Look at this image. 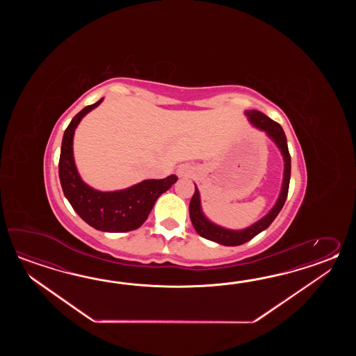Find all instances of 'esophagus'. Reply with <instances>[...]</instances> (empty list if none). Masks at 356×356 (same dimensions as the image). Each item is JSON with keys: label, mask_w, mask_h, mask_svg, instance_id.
Returning a JSON list of instances; mask_svg holds the SVG:
<instances>
[{"label": "esophagus", "mask_w": 356, "mask_h": 356, "mask_svg": "<svg viewBox=\"0 0 356 356\" xmlns=\"http://www.w3.org/2000/svg\"><path fill=\"white\" fill-rule=\"evenodd\" d=\"M192 173H193V168L191 167L189 164H181L177 169L178 177H191Z\"/></svg>", "instance_id": "obj_1"}]
</instances>
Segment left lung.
Wrapping results in <instances>:
<instances>
[{"label": "left lung", "mask_w": 356, "mask_h": 356, "mask_svg": "<svg viewBox=\"0 0 356 356\" xmlns=\"http://www.w3.org/2000/svg\"><path fill=\"white\" fill-rule=\"evenodd\" d=\"M247 115L252 122L253 126H256L257 129L265 131L266 134L270 136L273 143L277 145V147L280 149L281 154L284 156L285 161V170H284V181H282V188H281L280 196L276 204L271 209V211L268 212L262 219L258 220L257 222H254L253 225H250L247 229L243 230H230L225 227H219L216 224L211 222L204 215V212L201 210V201H200V192L197 189L195 184V193L191 198L189 202V216L192 225L196 229L198 235H201L204 239H209L212 242L219 243L222 245H229V247H234V245H241L244 243L250 242L252 238H254L256 235L259 234L261 232H264L265 229L271 225L273 220L276 219V216L281 211L282 206L286 201L289 192V183H290V173H291V159H290V154H289L288 143H286V136L285 132L277 122L273 121L271 118H268L266 114L261 113L259 111H247Z\"/></svg>", "instance_id": "1"}]
</instances>
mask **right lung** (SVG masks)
Segmentation results:
<instances>
[{
	"label": "right lung",
	"mask_w": 356,
	"mask_h": 356,
	"mask_svg": "<svg viewBox=\"0 0 356 356\" xmlns=\"http://www.w3.org/2000/svg\"><path fill=\"white\" fill-rule=\"evenodd\" d=\"M103 99L85 106L70 122L60 145L58 175L63 193L81 219L90 227L109 233L131 232L141 227L147 219L156 200L170 188L178 177L164 179H146L129 188L100 192L91 188L77 173L74 160V134L83 115L98 106Z\"/></svg>",
	"instance_id": "1"
}]
</instances>
